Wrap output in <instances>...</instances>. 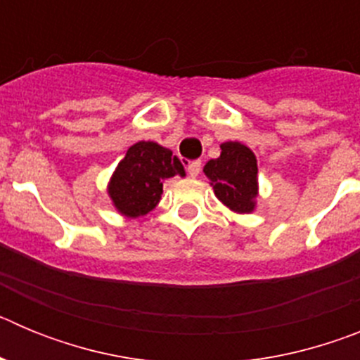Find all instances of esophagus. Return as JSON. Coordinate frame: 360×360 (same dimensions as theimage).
<instances>
[{"instance_id":"34e87169","label":"esophagus","mask_w":360,"mask_h":360,"mask_svg":"<svg viewBox=\"0 0 360 360\" xmlns=\"http://www.w3.org/2000/svg\"><path fill=\"white\" fill-rule=\"evenodd\" d=\"M200 171H202V162H200V160L191 162V164L187 165V173H189L191 178H196V176H198Z\"/></svg>"}]
</instances>
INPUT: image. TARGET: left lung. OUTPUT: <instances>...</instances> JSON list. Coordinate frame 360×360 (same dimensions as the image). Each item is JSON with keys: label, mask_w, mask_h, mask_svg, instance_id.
<instances>
[{"label": "left lung", "mask_w": 360, "mask_h": 360, "mask_svg": "<svg viewBox=\"0 0 360 360\" xmlns=\"http://www.w3.org/2000/svg\"><path fill=\"white\" fill-rule=\"evenodd\" d=\"M219 148V157L203 165V173L219 202L236 214H250L259 195L256 155L241 142L229 141Z\"/></svg>", "instance_id": "8db88e82"}]
</instances>
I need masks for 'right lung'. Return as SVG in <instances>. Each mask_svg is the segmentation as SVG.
<instances>
[{"label":"right lung","instance_id":"1","mask_svg":"<svg viewBox=\"0 0 360 360\" xmlns=\"http://www.w3.org/2000/svg\"><path fill=\"white\" fill-rule=\"evenodd\" d=\"M176 174L186 176V169L171 149L157 142L141 141L117 164L106 193L119 214L141 218L157 207L164 182Z\"/></svg>","mask_w":360,"mask_h":360}]
</instances>
